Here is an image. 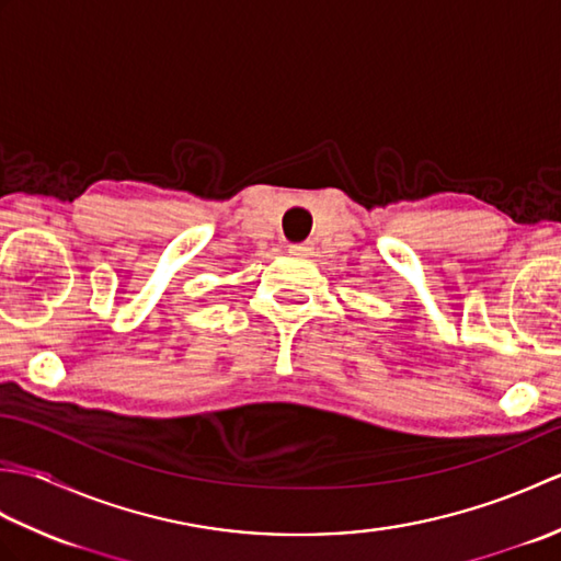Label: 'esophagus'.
I'll use <instances>...</instances> for the list:
<instances>
[{
    "mask_svg": "<svg viewBox=\"0 0 561 561\" xmlns=\"http://www.w3.org/2000/svg\"><path fill=\"white\" fill-rule=\"evenodd\" d=\"M289 250H291L294 255H311L313 245H311V243H291V245H289Z\"/></svg>",
    "mask_w": 561,
    "mask_h": 561,
    "instance_id": "34e87169",
    "label": "esophagus"
}]
</instances>
